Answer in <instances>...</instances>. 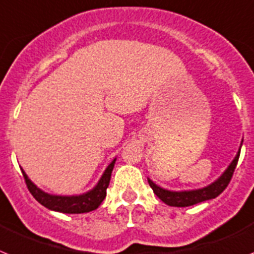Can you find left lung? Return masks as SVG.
Instances as JSON below:
<instances>
[{
    "label": "left lung",
    "instance_id": "obj_1",
    "mask_svg": "<svg viewBox=\"0 0 254 254\" xmlns=\"http://www.w3.org/2000/svg\"><path fill=\"white\" fill-rule=\"evenodd\" d=\"M242 144H243V140L240 143L239 151H238L237 156L234 157V160L231 161L230 165H229V166L226 167V170L221 174V176L217 178L215 182L211 183L209 185H207V187H203V188L199 189H191V190H169V189L161 188L160 185L153 183L148 178L149 187L153 189V193L156 194L164 203L173 207H188L193 206V204L200 203V202H204V200L213 199V198H216L217 195H220V194L225 190V188L228 187L229 183H230L231 178H233L234 170L237 167L238 160H239Z\"/></svg>",
    "mask_w": 254,
    "mask_h": 254
}]
</instances>
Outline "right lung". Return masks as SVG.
I'll list each match as a JSON object with an SVG mask.
<instances>
[{"label":"right lung","instance_id":"1","mask_svg":"<svg viewBox=\"0 0 254 254\" xmlns=\"http://www.w3.org/2000/svg\"><path fill=\"white\" fill-rule=\"evenodd\" d=\"M115 161L116 158H114L111 164L106 167L102 176L93 188L83 194H78V195H55V194L46 193L28 178L23 169H21V173H23L29 191L42 206H45L51 211H57V212L63 213H84L98 208V206L105 199L106 190L109 188L112 170L115 166Z\"/></svg>","mask_w":254,"mask_h":254}]
</instances>
